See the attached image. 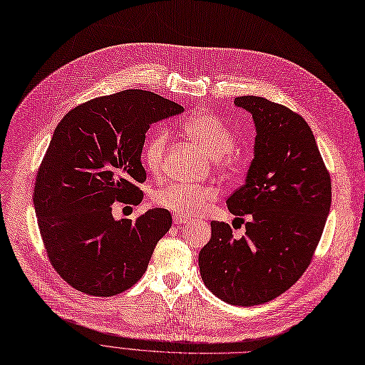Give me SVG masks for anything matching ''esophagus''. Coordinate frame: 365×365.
<instances>
[{
    "mask_svg": "<svg viewBox=\"0 0 365 365\" xmlns=\"http://www.w3.org/2000/svg\"><path fill=\"white\" fill-rule=\"evenodd\" d=\"M173 221H174L175 225H180V224H186L187 221H190V218L185 217V215H174Z\"/></svg>",
    "mask_w": 365,
    "mask_h": 365,
    "instance_id": "obj_1",
    "label": "esophagus"
}]
</instances>
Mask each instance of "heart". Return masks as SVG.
I'll return each mask as SVG.
<instances>
[{
	"instance_id": "heart-1",
	"label": "heart",
	"mask_w": 365,
	"mask_h": 365,
	"mask_svg": "<svg viewBox=\"0 0 365 365\" xmlns=\"http://www.w3.org/2000/svg\"><path fill=\"white\" fill-rule=\"evenodd\" d=\"M183 132L203 150L215 158L224 171H237L240 152L236 144V132L212 111H201L185 120ZM168 137L165 132H153L147 137L143 148L145 168L158 174L164 167ZM218 198V190L210 185L175 183L160 187L153 195L155 203L178 215H198L209 203Z\"/></svg>"
}]
</instances>
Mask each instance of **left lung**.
<instances>
[{"label":"left lung","instance_id":"left-lung-1","mask_svg":"<svg viewBox=\"0 0 365 365\" xmlns=\"http://www.w3.org/2000/svg\"><path fill=\"white\" fill-rule=\"evenodd\" d=\"M235 103L257 129L247 182L227 200L247 232L236 239L227 222L212 221L198 264L215 296L252 307L284 293L312 263L331 207V175L298 113L259 96Z\"/></svg>","mask_w":365,"mask_h":365}]
</instances>
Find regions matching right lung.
<instances>
[{
	"mask_svg": "<svg viewBox=\"0 0 365 365\" xmlns=\"http://www.w3.org/2000/svg\"><path fill=\"white\" fill-rule=\"evenodd\" d=\"M183 106L156 93L125 90L75 106L53 130L37 168L33 201L48 259L67 284L115 296L137 284L158 240L171 227L167 209L113 218V205H138L145 182V132Z\"/></svg>",
	"mask_w": 365,
	"mask_h": 365,
	"instance_id": "1",
	"label": "right lung"
}]
</instances>
